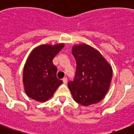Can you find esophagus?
Returning a JSON list of instances; mask_svg holds the SVG:
<instances>
[{
  "instance_id": "34e87169",
  "label": "esophagus",
  "mask_w": 134,
  "mask_h": 134,
  "mask_svg": "<svg viewBox=\"0 0 134 134\" xmlns=\"http://www.w3.org/2000/svg\"><path fill=\"white\" fill-rule=\"evenodd\" d=\"M63 83H64L65 84H66L67 83V77H64V78H63Z\"/></svg>"
}]
</instances>
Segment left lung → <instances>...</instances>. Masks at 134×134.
<instances>
[{
  "label": "left lung",
  "instance_id": "obj_1",
  "mask_svg": "<svg viewBox=\"0 0 134 134\" xmlns=\"http://www.w3.org/2000/svg\"><path fill=\"white\" fill-rule=\"evenodd\" d=\"M72 54L76 69L74 80L68 82V87L73 99L85 106L97 104L109 89L112 67L97 49L86 44L74 46Z\"/></svg>",
  "mask_w": 134,
  "mask_h": 134
}]
</instances>
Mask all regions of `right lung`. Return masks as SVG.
Instances as JSON below:
<instances>
[{
  "label": "right lung",
  "mask_w": 134,
  "mask_h": 134,
  "mask_svg": "<svg viewBox=\"0 0 134 134\" xmlns=\"http://www.w3.org/2000/svg\"><path fill=\"white\" fill-rule=\"evenodd\" d=\"M64 46V44H42L30 53L23 73L24 90L30 98L46 102L63 83L57 78V67L53 64V59Z\"/></svg>",
  "instance_id": "1"
}]
</instances>
